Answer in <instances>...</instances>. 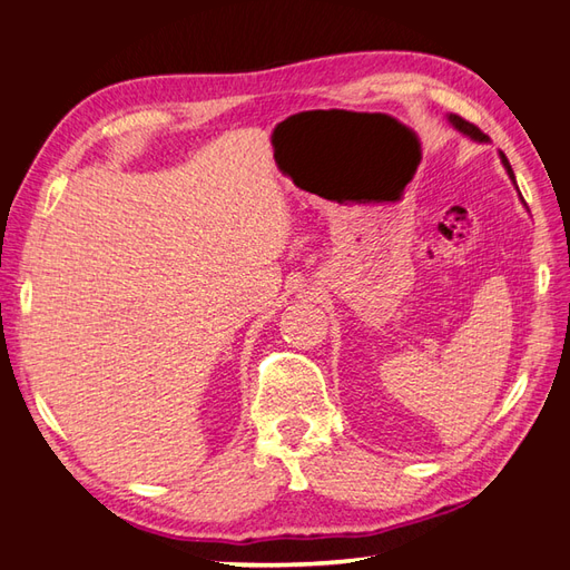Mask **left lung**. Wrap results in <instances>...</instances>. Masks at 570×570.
I'll use <instances>...</instances> for the list:
<instances>
[{"label": "left lung", "mask_w": 570, "mask_h": 570, "mask_svg": "<svg viewBox=\"0 0 570 570\" xmlns=\"http://www.w3.org/2000/svg\"><path fill=\"white\" fill-rule=\"evenodd\" d=\"M450 122H452V126H454L456 130L464 132V136H470L472 140H479V142H487V140H489V136H484V132L479 130V128L474 126V122H470V120H464V118H460V116L450 114ZM501 163H504L509 177H511V180H514V170H511V165H509V160H507V155H504V153H501ZM514 185H517V180H514Z\"/></svg>", "instance_id": "obj_1"}]
</instances>
